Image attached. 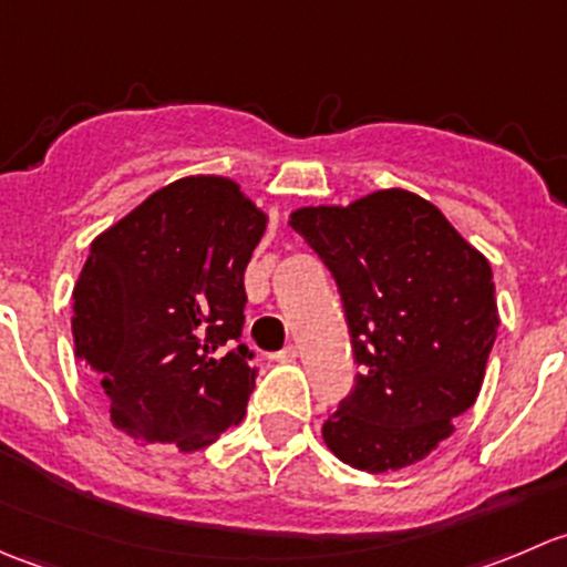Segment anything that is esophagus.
<instances>
[{"mask_svg":"<svg viewBox=\"0 0 567 567\" xmlns=\"http://www.w3.org/2000/svg\"><path fill=\"white\" fill-rule=\"evenodd\" d=\"M296 357H299V346H293V342L279 351V359H282V362H290V359H296Z\"/></svg>","mask_w":567,"mask_h":567,"instance_id":"esophagus-1","label":"esophagus"}]
</instances>
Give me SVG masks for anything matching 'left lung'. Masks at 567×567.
Here are the masks:
<instances>
[{
	"label": "left lung",
	"mask_w": 567,
	"mask_h": 567,
	"mask_svg": "<svg viewBox=\"0 0 567 567\" xmlns=\"http://www.w3.org/2000/svg\"><path fill=\"white\" fill-rule=\"evenodd\" d=\"M290 227L334 277L359 364L323 442L359 472L422 461L483 386L499 326L488 260L403 188L301 208Z\"/></svg>",
	"instance_id": "8db88e82"
}]
</instances>
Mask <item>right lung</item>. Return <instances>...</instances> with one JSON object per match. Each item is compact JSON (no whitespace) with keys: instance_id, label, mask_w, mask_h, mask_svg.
Listing matches in <instances>:
<instances>
[{"instance_id":"obj_1","label":"right lung","mask_w":567,"mask_h":567,"mask_svg":"<svg viewBox=\"0 0 567 567\" xmlns=\"http://www.w3.org/2000/svg\"><path fill=\"white\" fill-rule=\"evenodd\" d=\"M262 233L266 214L238 183L197 175L95 238L71 326L120 431L188 453L244 420L257 375L244 271Z\"/></svg>"}]
</instances>
